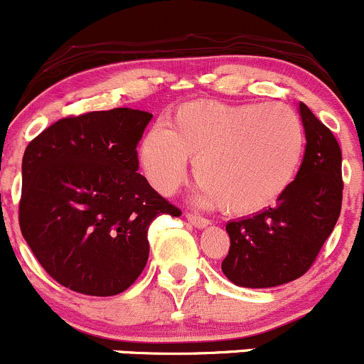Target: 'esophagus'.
Wrapping results in <instances>:
<instances>
[{
	"label": "esophagus",
	"mask_w": 364,
	"mask_h": 364,
	"mask_svg": "<svg viewBox=\"0 0 364 364\" xmlns=\"http://www.w3.org/2000/svg\"><path fill=\"white\" fill-rule=\"evenodd\" d=\"M186 219L189 220L194 228H198V230H203V228H207L210 224L208 219H205V217H200V215H194V213H186Z\"/></svg>",
	"instance_id": "obj_1"
}]
</instances>
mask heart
<instances>
[{
	"instance_id": "obj_1",
	"label": "heart",
	"mask_w": 364,
	"mask_h": 364,
	"mask_svg": "<svg viewBox=\"0 0 364 364\" xmlns=\"http://www.w3.org/2000/svg\"><path fill=\"white\" fill-rule=\"evenodd\" d=\"M303 149V126L286 105L200 100L177 108L168 127L149 129L138 159L163 194L178 189L189 159L194 161L198 203L250 215L272 207L289 189Z\"/></svg>"
}]
</instances>
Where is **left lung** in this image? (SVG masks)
Masks as SVG:
<instances>
[{
    "label": "left lung",
    "mask_w": 364,
    "mask_h": 364,
    "mask_svg": "<svg viewBox=\"0 0 364 364\" xmlns=\"http://www.w3.org/2000/svg\"><path fill=\"white\" fill-rule=\"evenodd\" d=\"M306 149L298 175L275 207L230 220L231 247L223 273L240 287H275L312 266L342 208V151L305 103H299Z\"/></svg>",
    "instance_id": "8db88e82"
}]
</instances>
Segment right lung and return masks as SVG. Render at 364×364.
I'll list each match as a JSON object with an SVG mask.
<instances>
[{
    "label": "right lung",
    "instance_id": "add662e5",
    "mask_svg": "<svg viewBox=\"0 0 364 364\" xmlns=\"http://www.w3.org/2000/svg\"><path fill=\"white\" fill-rule=\"evenodd\" d=\"M152 114L133 108L61 119L22 157L18 223L45 272L89 296L126 291L149 259V226L181 210L138 173Z\"/></svg>",
    "mask_w": 364,
    "mask_h": 364
}]
</instances>
